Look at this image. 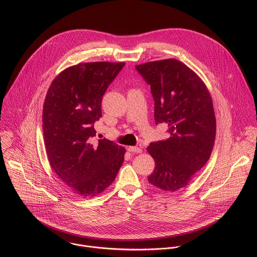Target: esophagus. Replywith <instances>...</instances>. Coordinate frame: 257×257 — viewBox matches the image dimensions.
I'll return each instance as SVG.
<instances>
[{
    "mask_svg": "<svg viewBox=\"0 0 257 257\" xmlns=\"http://www.w3.org/2000/svg\"><path fill=\"white\" fill-rule=\"evenodd\" d=\"M128 150L130 152H134V153H141L142 152V149L137 147V146H130V147H128Z\"/></svg>",
    "mask_w": 257,
    "mask_h": 257,
    "instance_id": "esophagus-1",
    "label": "esophagus"
}]
</instances>
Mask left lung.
<instances>
[{"label": "left lung", "instance_id": "1", "mask_svg": "<svg viewBox=\"0 0 257 257\" xmlns=\"http://www.w3.org/2000/svg\"><path fill=\"white\" fill-rule=\"evenodd\" d=\"M135 68L150 87L155 124L168 125L169 137L147 147L155 161L148 182L176 192L191 183L212 153L216 136L212 98L203 80L178 59L151 61Z\"/></svg>", "mask_w": 257, "mask_h": 257}]
</instances>
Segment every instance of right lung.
I'll use <instances>...</instances> for the list:
<instances>
[{
	"instance_id": "obj_1",
	"label": "right lung",
	"mask_w": 257,
	"mask_h": 257,
	"mask_svg": "<svg viewBox=\"0 0 257 257\" xmlns=\"http://www.w3.org/2000/svg\"><path fill=\"white\" fill-rule=\"evenodd\" d=\"M124 62H87L60 72L47 92L42 115L49 163L73 193L96 197L115 180L125 148L106 138L93 142L102 100Z\"/></svg>"
}]
</instances>
